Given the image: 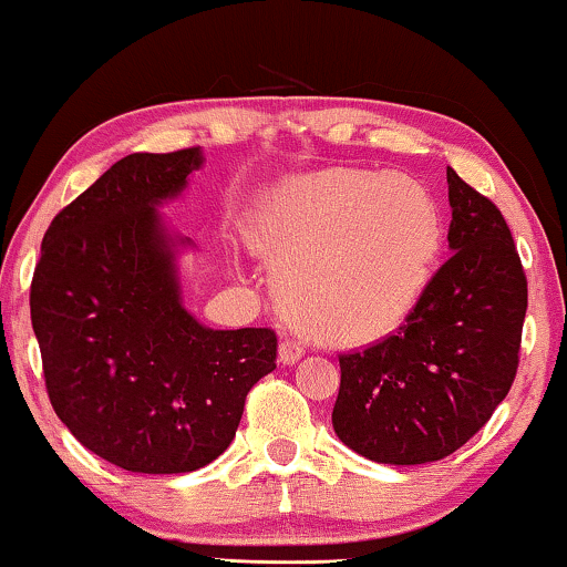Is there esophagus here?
I'll return each instance as SVG.
<instances>
[{
  "mask_svg": "<svg viewBox=\"0 0 567 567\" xmlns=\"http://www.w3.org/2000/svg\"><path fill=\"white\" fill-rule=\"evenodd\" d=\"M277 357H280L282 364H295V362L302 360V347L298 344V341L285 339L280 349H277Z\"/></svg>",
  "mask_w": 567,
  "mask_h": 567,
  "instance_id": "34e87169",
  "label": "esophagus"
}]
</instances>
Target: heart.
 Returning <instances> with one entry per match:
<instances>
[{
	"instance_id": "b5f03b06",
	"label": "heart",
	"mask_w": 567,
	"mask_h": 567,
	"mask_svg": "<svg viewBox=\"0 0 567 567\" xmlns=\"http://www.w3.org/2000/svg\"><path fill=\"white\" fill-rule=\"evenodd\" d=\"M285 313L313 339L364 347L409 321L444 246L440 205L405 174L333 169L251 223Z\"/></svg>"
}]
</instances>
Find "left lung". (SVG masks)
I'll return each instance as SVG.
<instances>
[{
    "instance_id": "1",
    "label": "left lung",
    "mask_w": 567,
    "mask_h": 567,
    "mask_svg": "<svg viewBox=\"0 0 567 567\" xmlns=\"http://www.w3.org/2000/svg\"><path fill=\"white\" fill-rule=\"evenodd\" d=\"M452 257L395 333L341 354L333 432L385 465H424L481 432L512 388L526 277L512 230L488 197L446 169Z\"/></svg>"
}]
</instances>
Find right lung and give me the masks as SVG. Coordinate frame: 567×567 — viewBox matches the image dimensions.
<instances>
[{"instance_id": "add662e5", "label": "right lung", "mask_w": 567, "mask_h": 567, "mask_svg": "<svg viewBox=\"0 0 567 567\" xmlns=\"http://www.w3.org/2000/svg\"><path fill=\"white\" fill-rule=\"evenodd\" d=\"M203 164V148H185L110 166L48 226L30 287L55 416L131 473L213 462L249 390L275 370L272 329H210L185 308L179 257L195 244L158 207Z\"/></svg>"}]
</instances>
